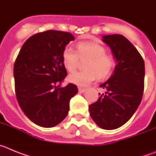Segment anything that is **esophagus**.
<instances>
[{
    "label": "esophagus",
    "mask_w": 156,
    "mask_h": 156,
    "mask_svg": "<svg viewBox=\"0 0 156 156\" xmlns=\"http://www.w3.org/2000/svg\"><path fill=\"white\" fill-rule=\"evenodd\" d=\"M78 90H79L80 93H83V92L86 90L85 88H83V87H78Z\"/></svg>",
    "instance_id": "esophagus-1"
}]
</instances>
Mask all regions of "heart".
I'll use <instances>...</instances> for the list:
<instances>
[{"label":"heart","mask_w":156,"mask_h":156,"mask_svg":"<svg viewBox=\"0 0 156 156\" xmlns=\"http://www.w3.org/2000/svg\"><path fill=\"white\" fill-rule=\"evenodd\" d=\"M76 51L70 48H65L62 59L65 68L69 72L76 69L80 61H87L84 64V71L75 72L68 76L72 83L86 87L96 78L105 79L113 70L115 65V58L106 53L103 45L94 42H80L76 45Z\"/></svg>","instance_id":"1"}]
</instances>
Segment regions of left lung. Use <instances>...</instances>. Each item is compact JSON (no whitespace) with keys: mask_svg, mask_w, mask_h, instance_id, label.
Here are the masks:
<instances>
[{"mask_svg":"<svg viewBox=\"0 0 156 156\" xmlns=\"http://www.w3.org/2000/svg\"><path fill=\"white\" fill-rule=\"evenodd\" d=\"M116 66L111 77L100 87L105 94L89 105L92 119L101 128L114 129L125 124L138 108L143 96L144 62L138 51L119 34L103 37Z\"/></svg>","mask_w":156,"mask_h":156,"instance_id":"left-lung-1","label":"left lung"}]
</instances>
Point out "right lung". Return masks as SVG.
Returning a JSON list of instances; mask_svg holds the SVG:
<instances>
[{"label":"right lung","instance_id":"1","mask_svg":"<svg viewBox=\"0 0 156 156\" xmlns=\"http://www.w3.org/2000/svg\"><path fill=\"white\" fill-rule=\"evenodd\" d=\"M73 40L67 32L38 33L24 43L16 58L14 78L18 103L25 115L42 127L60 123L68 115L70 99L78 92L73 83L60 87L67 76L62 54Z\"/></svg>","mask_w":156,"mask_h":156}]
</instances>
